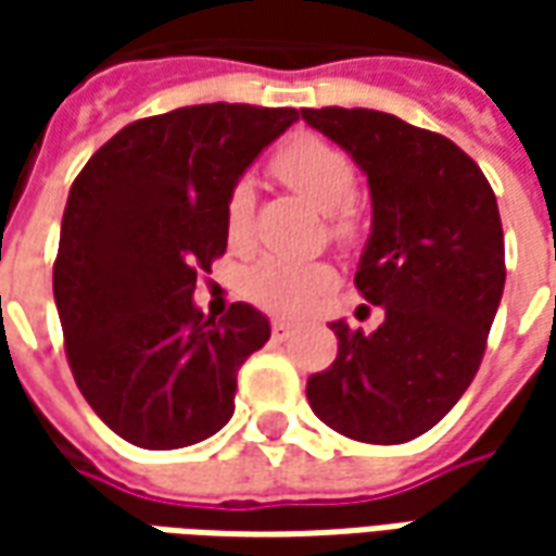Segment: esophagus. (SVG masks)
Listing matches in <instances>:
<instances>
[{
  "label": "esophagus",
  "mask_w": 556,
  "mask_h": 556,
  "mask_svg": "<svg viewBox=\"0 0 556 556\" xmlns=\"http://www.w3.org/2000/svg\"><path fill=\"white\" fill-rule=\"evenodd\" d=\"M290 331H293V325H290L288 318H275V321H271V333H275L278 340H285Z\"/></svg>",
  "instance_id": "obj_1"
}]
</instances>
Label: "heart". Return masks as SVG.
Returning a JSON list of instances; mask_svg holds the SVG:
<instances>
[{"label": "heart", "instance_id": "obj_1", "mask_svg": "<svg viewBox=\"0 0 556 556\" xmlns=\"http://www.w3.org/2000/svg\"><path fill=\"white\" fill-rule=\"evenodd\" d=\"M271 169L293 191L306 194L318 210H328L331 235L350 241L358 231V206L353 201L355 169L343 148L318 136H300L288 141L275 157ZM253 223V191L250 185H231L225 198V235L231 247H247ZM333 288V268L318 260L266 256L247 275V296L268 312L293 315L312 306L321 293Z\"/></svg>", "mask_w": 556, "mask_h": 556}]
</instances>
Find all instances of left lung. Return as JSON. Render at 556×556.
I'll list each match as a JSON object with an SVG mask.
<instances>
[{
  "label": "left lung",
  "mask_w": 556,
  "mask_h": 556,
  "mask_svg": "<svg viewBox=\"0 0 556 556\" xmlns=\"http://www.w3.org/2000/svg\"><path fill=\"white\" fill-rule=\"evenodd\" d=\"M368 176L371 238L355 288L383 306L374 333L333 321L337 358L306 399L331 430L399 445L452 412L480 371L504 293V231L482 169L458 144L368 108H303Z\"/></svg>",
  "instance_id": "obj_1"
}]
</instances>
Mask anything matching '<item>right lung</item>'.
<instances>
[{
	"label": "right lung",
	"mask_w": 556,
	"mask_h": 556,
	"mask_svg": "<svg viewBox=\"0 0 556 556\" xmlns=\"http://www.w3.org/2000/svg\"><path fill=\"white\" fill-rule=\"evenodd\" d=\"M293 108L191 104L123 126L76 176L61 219L54 306L79 393L139 448H185L235 415L238 368L268 318L194 306L228 244L225 198Z\"/></svg>",
	"instance_id": "right-lung-1"
}]
</instances>
